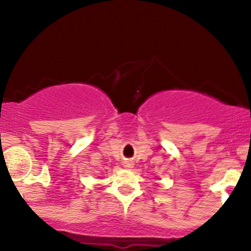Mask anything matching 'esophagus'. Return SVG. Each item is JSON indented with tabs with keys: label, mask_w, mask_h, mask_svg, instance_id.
Returning a JSON list of instances; mask_svg holds the SVG:
<instances>
[{
	"label": "esophagus",
	"mask_w": 251,
	"mask_h": 251,
	"mask_svg": "<svg viewBox=\"0 0 251 251\" xmlns=\"http://www.w3.org/2000/svg\"><path fill=\"white\" fill-rule=\"evenodd\" d=\"M124 168L125 169H132L133 168V163H131V162H126L125 164H124Z\"/></svg>",
	"instance_id": "34e87169"
}]
</instances>
